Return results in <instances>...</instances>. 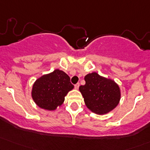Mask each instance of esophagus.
Instances as JSON below:
<instances>
[{
  "label": "esophagus",
  "instance_id": "1",
  "mask_svg": "<svg viewBox=\"0 0 150 150\" xmlns=\"http://www.w3.org/2000/svg\"><path fill=\"white\" fill-rule=\"evenodd\" d=\"M79 87H80V83H76L75 85V89H78L79 88Z\"/></svg>",
  "mask_w": 150,
  "mask_h": 150
}]
</instances>
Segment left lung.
Returning a JSON list of instances; mask_svg holds the SVG:
<instances>
[{
	"label": "left lung",
	"mask_w": 150,
	"mask_h": 150,
	"mask_svg": "<svg viewBox=\"0 0 150 150\" xmlns=\"http://www.w3.org/2000/svg\"><path fill=\"white\" fill-rule=\"evenodd\" d=\"M85 85L79 88L89 110L98 115L107 114L119 104L121 93L114 80L100 76L97 72L85 77Z\"/></svg>",
	"instance_id": "8db88e82"
}]
</instances>
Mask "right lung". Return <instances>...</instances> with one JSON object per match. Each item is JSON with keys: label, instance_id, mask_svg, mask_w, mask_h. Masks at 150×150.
Here are the masks:
<instances>
[{"label": "right lung", "instance_id": "1", "mask_svg": "<svg viewBox=\"0 0 150 150\" xmlns=\"http://www.w3.org/2000/svg\"><path fill=\"white\" fill-rule=\"evenodd\" d=\"M73 88L70 77L57 69L36 80L31 95L38 106L51 111L63 103L65 97Z\"/></svg>", "mask_w": 150, "mask_h": 150}]
</instances>
